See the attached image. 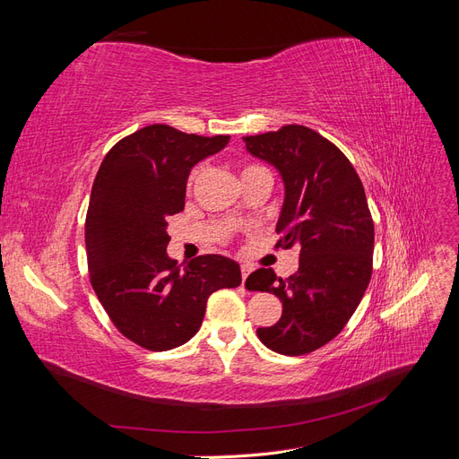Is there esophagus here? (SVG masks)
I'll return each mask as SVG.
<instances>
[{
    "instance_id": "34e87169",
    "label": "esophagus",
    "mask_w": 459,
    "mask_h": 459,
    "mask_svg": "<svg viewBox=\"0 0 459 459\" xmlns=\"http://www.w3.org/2000/svg\"><path fill=\"white\" fill-rule=\"evenodd\" d=\"M253 272V268L251 266H247V264H243L241 266V275H243V285H245V281H247V277H248V273Z\"/></svg>"
}]
</instances>
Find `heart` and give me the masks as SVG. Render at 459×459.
Here are the masks:
<instances>
[{"label": "heart", "mask_w": 459, "mask_h": 459, "mask_svg": "<svg viewBox=\"0 0 459 459\" xmlns=\"http://www.w3.org/2000/svg\"><path fill=\"white\" fill-rule=\"evenodd\" d=\"M256 172H268V170L264 169V166H258V164H248V166H245V169H243L241 178H245V176H251V174H256ZM195 174H197V172H191V176H189V184L193 182V179H195Z\"/></svg>", "instance_id": "obj_1"}]
</instances>
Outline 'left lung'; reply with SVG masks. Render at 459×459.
I'll return each mask as SVG.
<instances>
[{"label": "left lung", "instance_id": "8db88e82", "mask_svg": "<svg viewBox=\"0 0 459 459\" xmlns=\"http://www.w3.org/2000/svg\"><path fill=\"white\" fill-rule=\"evenodd\" d=\"M243 142L281 176L275 231L283 238L275 247L300 251L297 273L285 280L272 268L247 277V289L283 302L280 322L256 335L277 354H308L339 335L369 285L375 233L366 191L341 149L307 126L289 124Z\"/></svg>", "mask_w": 459, "mask_h": 459}]
</instances>
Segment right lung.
<instances>
[{
    "instance_id": "right-lung-1",
    "label": "right lung",
    "mask_w": 459,
    "mask_h": 459,
    "mask_svg": "<svg viewBox=\"0 0 459 459\" xmlns=\"http://www.w3.org/2000/svg\"><path fill=\"white\" fill-rule=\"evenodd\" d=\"M228 142L151 124L110 149L95 176L86 216L91 287L122 335L147 351L187 342L208 297L241 285L239 264L228 256L179 268L166 255L169 216L184 211L191 169Z\"/></svg>"
}]
</instances>
